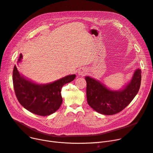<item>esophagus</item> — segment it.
Masks as SVG:
<instances>
[{
  "instance_id": "34e87169",
  "label": "esophagus",
  "mask_w": 153,
  "mask_h": 153,
  "mask_svg": "<svg viewBox=\"0 0 153 153\" xmlns=\"http://www.w3.org/2000/svg\"><path fill=\"white\" fill-rule=\"evenodd\" d=\"M78 74L79 76H84L86 74V71L85 69L84 68H81L79 71H78Z\"/></svg>"
}]
</instances>
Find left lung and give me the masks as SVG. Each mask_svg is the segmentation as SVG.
I'll use <instances>...</instances> for the list:
<instances>
[{"label":"left lung","instance_id":"left-lung-1","mask_svg":"<svg viewBox=\"0 0 153 153\" xmlns=\"http://www.w3.org/2000/svg\"><path fill=\"white\" fill-rule=\"evenodd\" d=\"M86 95L89 105L103 115H114L123 110L138 94L141 81V71L136 69L130 81L122 89L111 90L98 80L85 76Z\"/></svg>","mask_w":153,"mask_h":153}]
</instances>
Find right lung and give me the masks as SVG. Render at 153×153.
Segmentation results:
<instances>
[{
	"label": "right lung",
	"instance_id": "right-lung-1",
	"mask_svg": "<svg viewBox=\"0 0 153 153\" xmlns=\"http://www.w3.org/2000/svg\"><path fill=\"white\" fill-rule=\"evenodd\" d=\"M22 58L20 54L18 64L22 62ZM76 76L68 75L53 82L37 84L22 76L15 65L13 84L16 97L21 105L31 113L40 116L50 115L61 105L62 86L73 81Z\"/></svg>",
	"mask_w": 153,
	"mask_h": 153
}]
</instances>
